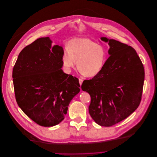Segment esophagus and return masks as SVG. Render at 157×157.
Here are the masks:
<instances>
[{
  "label": "esophagus",
  "mask_w": 157,
  "mask_h": 157,
  "mask_svg": "<svg viewBox=\"0 0 157 157\" xmlns=\"http://www.w3.org/2000/svg\"><path fill=\"white\" fill-rule=\"evenodd\" d=\"M78 80H79V84L81 86L82 84V82H83V80H82V79H81V78H79Z\"/></svg>",
  "instance_id": "esophagus-1"
}]
</instances>
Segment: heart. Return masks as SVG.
<instances>
[{"mask_svg":"<svg viewBox=\"0 0 157 157\" xmlns=\"http://www.w3.org/2000/svg\"><path fill=\"white\" fill-rule=\"evenodd\" d=\"M106 60L105 48L86 38L71 40L62 56L63 66L67 70L70 71L77 64L78 69L87 77L98 75L103 70Z\"/></svg>","mask_w":157,"mask_h":157,"instance_id":"1","label":"heart"}]
</instances>
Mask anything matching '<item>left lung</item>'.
Masks as SVG:
<instances>
[{
	"label": "left lung",
	"mask_w": 157,
	"mask_h": 157,
	"mask_svg": "<svg viewBox=\"0 0 157 157\" xmlns=\"http://www.w3.org/2000/svg\"><path fill=\"white\" fill-rule=\"evenodd\" d=\"M108 43L109 57L101 71L82 84L91 96L89 113L100 126L120 122L139 107L144 80V69L135 49L115 40L101 37Z\"/></svg>",
	"instance_id": "left-lung-1"
}]
</instances>
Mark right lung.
<instances>
[{"instance_id":"1","label":"right lung","mask_w":157,"mask_h":157,"mask_svg":"<svg viewBox=\"0 0 157 157\" xmlns=\"http://www.w3.org/2000/svg\"><path fill=\"white\" fill-rule=\"evenodd\" d=\"M61 46L49 37L37 39L18 55L13 70L17 104L33 121L53 126L64 119L80 89L78 79L63 72Z\"/></svg>"}]
</instances>
